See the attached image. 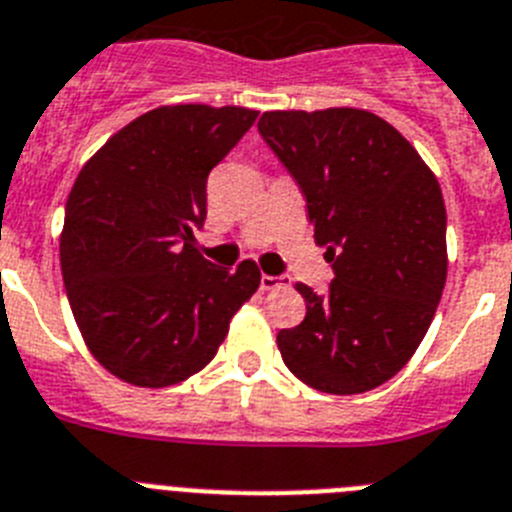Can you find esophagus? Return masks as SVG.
Segmentation results:
<instances>
[{
    "mask_svg": "<svg viewBox=\"0 0 512 512\" xmlns=\"http://www.w3.org/2000/svg\"><path fill=\"white\" fill-rule=\"evenodd\" d=\"M282 282H285V279H282V277H272V274H261V290H277V287H282Z\"/></svg>",
    "mask_w": 512,
    "mask_h": 512,
    "instance_id": "1",
    "label": "esophagus"
}]
</instances>
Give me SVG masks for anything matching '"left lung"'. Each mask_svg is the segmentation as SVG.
I'll return each instance as SVG.
<instances>
[{"label": "left lung", "instance_id": "8db88e82", "mask_svg": "<svg viewBox=\"0 0 512 512\" xmlns=\"http://www.w3.org/2000/svg\"><path fill=\"white\" fill-rule=\"evenodd\" d=\"M259 131L300 183L316 246L334 266L326 295L295 285L305 318L277 334L282 360L316 391H373L412 360L443 295L438 178L365 108L266 111Z\"/></svg>", "mask_w": 512, "mask_h": 512}]
</instances>
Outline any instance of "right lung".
<instances>
[{"mask_svg":"<svg viewBox=\"0 0 512 512\" xmlns=\"http://www.w3.org/2000/svg\"><path fill=\"white\" fill-rule=\"evenodd\" d=\"M259 111L157 106L95 152L59 235L61 277L87 349L119 381L165 388L207 368L261 285L251 259L209 264L194 240L207 176Z\"/></svg>","mask_w":512,"mask_h":512,"instance_id":"1","label":"right lung"}]
</instances>
